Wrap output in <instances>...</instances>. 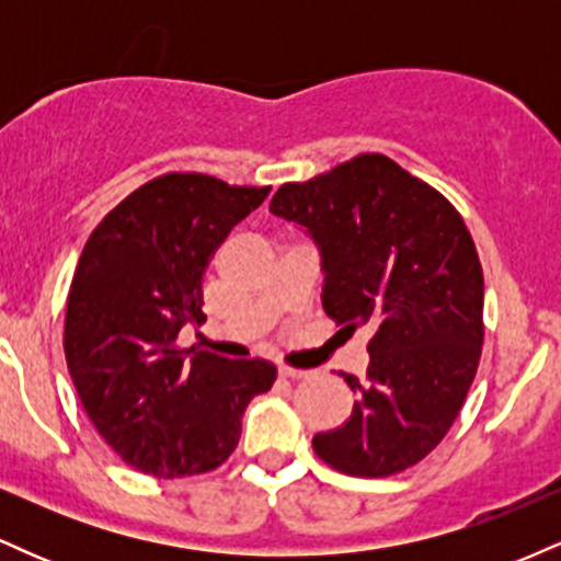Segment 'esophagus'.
I'll list each match as a JSON object with an SVG mask.
<instances>
[{"instance_id": "34e87169", "label": "esophagus", "mask_w": 561, "mask_h": 561, "mask_svg": "<svg viewBox=\"0 0 561 561\" xmlns=\"http://www.w3.org/2000/svg\"><path fill=\"white\" fill-rule=\"evenodd\" d=\"M279 377H285V379H302V377H308V371L293 369V366H279Z\"/></svg>"}]
</instances>
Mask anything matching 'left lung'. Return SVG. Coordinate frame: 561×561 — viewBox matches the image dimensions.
<instances>
[{"label":"left lung","instance_id":"left-lung-1","mask_svg":"<svg viewBox=\"0 0 561 561\" xmlns=\"http://www.w3.org/2000/svg\"><path fill=\"white\" fill-rule=\"evenodd\" d=\"M274 216L321 250L327 317L369 327L366 379L343 427L313 435L337 472L388 478L414 467L459 416L482 353V266L465 218L396 160L364 152L282 184Z\"/></svg>","mask_w":561,"mask_h":561}]
</instances>
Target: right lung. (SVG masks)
<instances>
[{"label":"right lung","instance_id":"right-lung-1","mask_svg":"<svg viewBox=\"0 0 561 561\" xmlns=\"http://www.w3.org/2000/svg\"><path fill=\"white\" fill-rule=\"evenodd\" d=\"M272 186L163 173L96 224L70 282L66 362L83 411L128 467L173 480L221 467L276 366L179 347L203 324V274Z\"/></svg>","mask_w":561,"mask_h":561}]
</instances>
